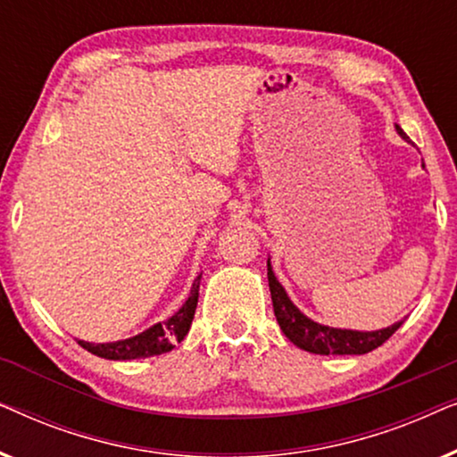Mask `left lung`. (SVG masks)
Listing matches in <instances>:
<instances>
[{
	"label": "left lung",
	"instance_id": "1",
	"mask_svg": "<svg viewBox=\"0 0 457 457\" xmlns=\"http://www.w3.org/2000/svg\"><path fill=\"white\" fill-rule=\"evenodd\" d=\"M397 133L405 137L402 129L397 127ZM268 285H270V295L274 305V316L287 335V339L295 343L299 349L310 353H320V355H358L368 353L372 349L383 345L395 330L402 327V322L393 324L389 328L374 330V333H358V330H341V328H330L322 327L310 318H305L295 305L291 303V299L287 297V293L280 283L274 277L270 262H268Z\"/></svg>",
	"mask_w": 457,
	"mask_h": 457
}]
</instances>
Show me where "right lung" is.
I'll use <instances>...</instances> for the list:
<instances>
[{
  "instance_id": "right-lung-1",
  "label": "right lung",
  "mask_w": 457,
  "mask_h": 457,
  "mask_svg": "<svg viewBox=\"0 0 457 457\" xmlns=\"http://www.w3.org/2000/svg\"><path fill=\"white\" fill-rule=\"evenodd\" d=\"M199 278L191 287V295L187 299L183 308H180L172 318H168L166 322L154 324L152 328H147L145 333L133 337V339H124L116 343H87L79 341L80 347H85L87 352L105 360H137V358H152V355H162L170 352L174 343H180L185 339V335L189 333L193 316H195L197 308V297H199Z\"/></svg>"
}]
</instances>
